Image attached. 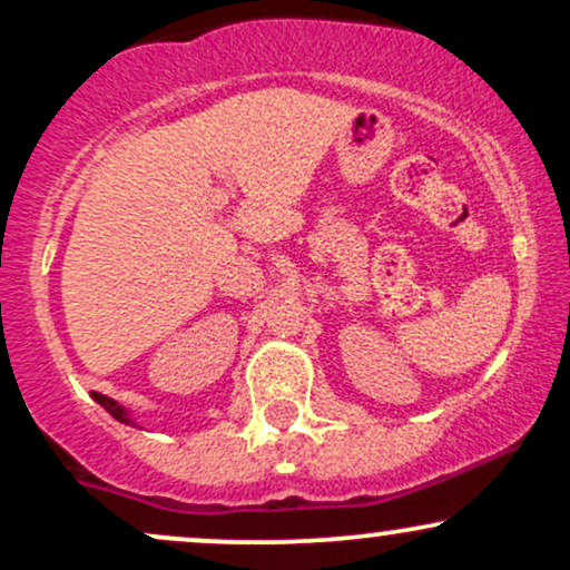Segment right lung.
<instances>
[{
    "instance_id": "right-lung-1",
    "label": "right lung",
    "mask_w": 570,
    "mask_h": 570,
    "mask_svg": "<svg viewBox=\"0 0 570 570\" xmlns=\"http://www.w3.org/2000/svg\"><path fill=\"white\" fill-rule=\"evenodd\" d=\"M94 399L98 404H101L104 410L109 412V415L115 417V421H120V423H126V426H139V423L134 421V417H130V412L122 407V404H117L115 399H109V396H104V394H94Z\"/></svg>"
}]
</instances>
